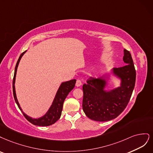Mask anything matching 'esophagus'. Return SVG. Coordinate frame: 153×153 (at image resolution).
Masks as SVG:
<instances>
[{
	"label": "esophagus",
	"mask_w": 153,
	"mask_h": 153,
	"mask_svg": "<svg viewBox=\"0 0 153 153\" xmlns=\"http://www.w3.org/2000/svg\"><path fill=\"white\" fill-rule=\"evenodd\" d=\"M81 85H82L81 81L80 80L77 79V80L76 81V86L77 87H79V86H81Z\"/></svg>",
	"instance_id": "1"
}]
</instances>
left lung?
<instances>
[{
    "mask_svg": "<svg viewBox=\"0 0 153 153\" xmlns=\"http://www.w3.org/2000/svg\"><path fill=\"white\" fill-rule=\"evenodd\" d=\"M125 65L114 68L113 74L120 79V86L106 90L107 81L103 77H90L82 86V109L90 119L107 121L115 119L125 110L134 89L136 71L130 53L124 50Z\"/></svg>",
    "mask_w": 153,
    "mask_h": 153,
    "instance_id": "left-lung-1",
    "label": "left lung"
}]
</instances>
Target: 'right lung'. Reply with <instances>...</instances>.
Instances as JSON below:
<instances>
[{
    "label": "right lung",
    "mask_w": 153,
    "mask_h": 153,
    "mask_svg": "<svg viewBox=\"0 0 153 153\" xmlns=\"http://www.w3.org/2000/svg\"><path fill=\"white\" fill-rule=\"evenodd\" d=\"M26 51H27L22 53L21 54V55L19 56L15 67V70H14V77H13V95L14 98V100H15L18 107H19V109H20V111L22 112L23 116L25 117L26 119L29 122H30L32 124L34 125L42 126H50L54 124L56 121H57L59 119H60L62 114V111L63 109V102L65 101V99L66 98L68 93L72 91V90H73L74 88L76 80L72 79L70 81L63 82L61 84L56 93V95L55 97V98H54L51 107H50V109H49V110L47 111L46 114L43 116L39 118H36V119L28 116L22 111L20 105H19V103L18 101L17 97H16L15 86H14L15 80H16L17 68L19 65V61H20L22 57L23 56L24 54L25 53Z\"/></svg>",
    "instance_id": "obj_1"
}]
</instances>
